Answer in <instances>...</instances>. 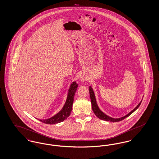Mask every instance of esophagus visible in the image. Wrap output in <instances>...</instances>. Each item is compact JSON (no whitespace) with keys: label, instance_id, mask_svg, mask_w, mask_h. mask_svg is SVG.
Segmentation results:
<instances>
[{"label":"esophagus","instance_id":"esophagus-1","mask_svg":"<svg viewBox=\"0 0 159 159\" xmlns=\"http://www.w3.org/2000/svg\"><path fill=\"white\" fill-rule=\"evenodd\" d=\"M84 80H85V79H84V78H82V79H81V81H82V82H84Z\"/></svg>","mask_w":159,"mask_h":159}]
</instances>
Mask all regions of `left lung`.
<instances>
[{
  "instance_id": "8db88e82",
  "label": "left lung",
  "mask_w": 159,
  "mask_h": 159,
  "mask_svg": "<svg viewBox=\"0 0 159 159\" xmlns=\"http://www.w3.org/2000/svg\"><path fill=\"white\" fill-rule=\"evenodd\" d=\"M89 94H90L91 104H92V110H93L94 114L97 116V117H98L99 119H100L101 120H102L104 121H111V122H117V121H121L123 119L128 117L131 114L133 113L136 110L138 109V108L141 105L142 100H143V99H141L140 102L136 106V107H135V108H134L130 112H129L126 115L121 117H119V118H113L110 116H108V115L106 114L100 110V108H99L97 104V102L96 98H95V95L94 91H93V88H92V86H89Z\"/></svg>"
}]
</instances>
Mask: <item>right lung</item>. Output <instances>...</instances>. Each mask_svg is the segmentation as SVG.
I'll return each instance as SVG.
<instances>
[{
	"mask_svg": "<svg viewBox=\"0 0 159 159\" xmlns=\"http://www.w3.org/2000/svg\"><path fill=\"white\" fill-rule=\"evenodd\" d=\"M78 87V84L76 83V82H73L71 83L68 93H67V97L66 101V102L62 109L57 114L54 115L52 117L49 119H46L44 120L38 119L44 123L46 124H56L58 123L66 120L71 112L72 110V107L74 101V97L76 93L77 89Z\"/></svg>",
	"mask_w": 159,
	"mask_h": 159,
	"instance_id": "1",
	"label": "right lung"
}]
</instances>
